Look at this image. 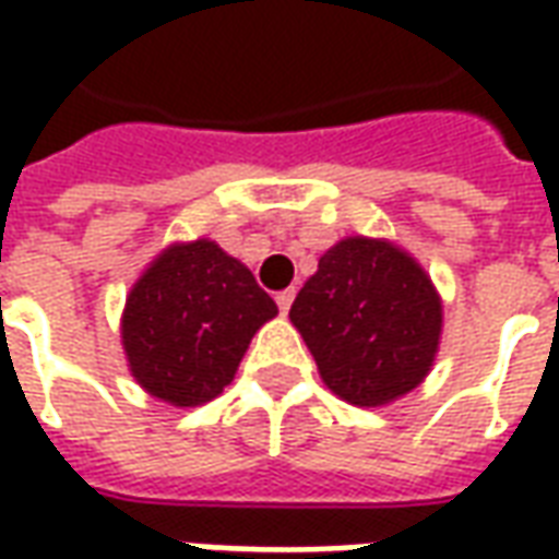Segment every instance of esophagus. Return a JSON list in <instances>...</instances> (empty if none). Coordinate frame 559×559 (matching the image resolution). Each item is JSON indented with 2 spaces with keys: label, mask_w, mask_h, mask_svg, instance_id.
Here are the masks:
<instances>
[{
  "label": "esophagus",
  "mask_w": 559,
  "mask_h": 559,
  "mask_svg": "<svg viewBox=\"0 0 559 559\" xmlns=\"http://www.w3.org/2000/svg\"><path fill=\"white\" fill-rule=\"evenodd\" d=\"M293 296H296V290H281L278 296H275V302H278L281 314H287V311H290V305H293Z\"/></svg>",
  "instance_id": "obj_1"
}]
</instances>
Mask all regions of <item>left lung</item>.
Segmentation results:
<instances>
[{
  "label": "left lung",
  "instance_id": "1",
  "mask_svg": "<svg viewBox=\"0 0 559 559\" xmlns=\"http://www.w3.org/2000/svg\"><path fill=\"white\" fill-rule=\"evenodd\" d=\"M290 320L335 395L356 407H380L431 371L443 308L413 257L353 236L320 257Z\"/></svg>",
  "mask_w": 559,
  "mask_h": 559
}]
</instances>
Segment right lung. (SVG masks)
<instances>
[{
	"label": "right lung",
	"instance_id": "right-lung-1",
	"mask_svg": "<svg viewBox=\"0 0 559 559\" xmlns=\"http://www.w3.org/2000/svg\"><path fill=\"white\" fill-rule=\"evenodd\" d=\"M275 314L272 296L218 245H173L128 296L122 344L131 374L155 399L197 407L224 392L254 332Z\"/></svg>",
	"mask_w": 559,
	"mask_h": 559
}]
</instances>
